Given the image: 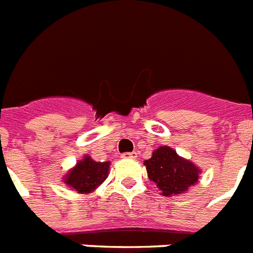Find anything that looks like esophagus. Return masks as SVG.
Segmentation results:
<instances>
[{
  "label": "esophagus",
  "instance_id": "esophagus-1",
  "mask_svg": "<svg viewBox=\"0 0 253 253\" xmlns=\"http://www.w3.org/2000/svg\"><path fill=\"white\" fill-rule=\"evenodd\" d=\"M122 158H124V159H135L137 154L135 152H124V154H122Z\"/></svg>",
  "mask_w": 253,
  "mask_h": 253
}]
</instances>
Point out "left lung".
Instances as JSON below:
<instances>
[{"label": "left lung", "instance_id": "obj_1", "mask_svg": "<svg viewBox=\"0 0 253 253\" xmlns=\"http://www.w3.org/2000/svg\"><path fill=\"white\" fill-rule=\"evenodd\" d=\"M143 164L150 181H154L166 197L187 191L199 179L200 169L190 160L182 159L168 146L156 149Z\"/></svg>", "mask_w": 253, "mask_h": 253}]
</instances>
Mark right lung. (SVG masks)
I'll use <instances>...</instances> for the list:
<instances>
[{"label": "right lung", "mask_w": 253, "mask_h": 253, "mask_svg": "<svg viewBox=\"0 0 253 253\" xmlns=\"http://www.w3.org/2000/svg\"><path fill=\"white\" fill-rule=\"evenodd\" d=\"M108 168H110L108 162L98 163L90 159V156H85L64 177V182L76 190L77 193H90L107 178Z\"/></svg>", "instance_id": "obj_1"}]
</instances>
